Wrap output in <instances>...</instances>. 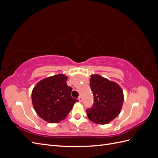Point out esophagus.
Returning a JSON list of instances; mask_svg holds the SVG:
<instances>
[{"mask_svg": "<svg viewBox=\"0 0 158 158\" xmlns=\"http://www.w3.org/2000/svg\"><path fill=\"white\" fill-rule=\"evenodd\" d=\"M78 101H79L80 102H82V96H79V97H78Z\"/></svg>", "mask_w": 158, "mask_h": 158, "instance_id": "1", "label": "esophagus"}]
</instances>
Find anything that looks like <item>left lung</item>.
<instances>
[{"instance_id": "left-lung-1", "label": "left lung", "mask_w": 158, "mask_h": 158, "mask_svg": "<svg viewBox=\"0 0 158 158\" xmlns=\"http://www.w3.org/2000/svg\"><path fill=\"white\" fill-rule=\"evenodd\" d=\"M89 85L94 103L86 110L88 118L99 125L111 122L120 113L123 104L124 95L121 86L98 74L91 76Z\"/></svg>"}]
</instances>
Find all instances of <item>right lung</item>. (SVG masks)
Returning a JSON list of instances; mask_svg holds the SVG:
<instances>
[{
	"mask_svg": "<svg viewBox=\"0 0 158 158\" xmlns=\"http://www.w3.org/2000/svg\"><path fill=\"white\" fill-rule=\"evenodd\" d=\"M66 75L57 74L41 80L33 88V106L44 121L50 123L60 122L78 102L71 96L73 89L66 84Z\"/></svg>",
	"mask_w": 158,
	"mask_h": 158,
	"instance_id": "right-lung-1",
	"label": "right lung"
}]
</instances>
